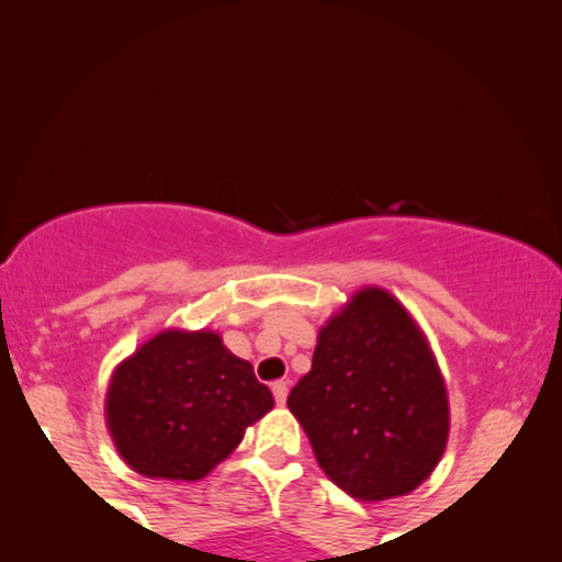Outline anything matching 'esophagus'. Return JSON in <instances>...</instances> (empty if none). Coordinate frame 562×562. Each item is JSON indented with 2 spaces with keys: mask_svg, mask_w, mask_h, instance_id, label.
I'll list each match as a JSON object with an SVG mask.
<instances>
[{
  "mask_svg": "<svg viewBox=\"0 0 562 562\" xmlns=\"http://www.w3.org/2000/svg\"><path fill=\"white\" fill-rule=\"evenodd\" d=\"M273 396H276V404H286V396H289V383L286 381H273Z\"/></svg>",
  "mask_w": 562,
  "mask_h": 562,
  "instance_id": "34e87169",
  "label": "esophagus"
}]
</instances>
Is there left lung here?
<instances>
[{
  "instance_id": "8db88e82",
  "label": "left lung",
  "mask_w": 562,
  "mask_h": 562,
  "mask_svg": "<svg viewBox=\"0 0 562 562\" xmlns=\"http://www.w3.org/2000/svg\"><path fill=\"white\" fill-rule=\"evenodd\" d=\"M286 404L329 481L363 502L409 494L448 445V391L432 350L375 286L319 329L312 371Z\"/></svg>"
}]
</instances>
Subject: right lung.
Returning <instances> with one entry per match:
<instances>
[{
    "instance_id": "right-lung-1",
    "label": "right lung",
    "mask_w": 562,
    "mask_h": 562,
    "mask_svg": "<svg viewBox=\"0 0 562 562\" xmlns=\"http://www.w3.org/2000/svg\"><path fill=\"white\" fill-rule=\"evenodd\" d=\"M271 409L252 366L210 329L150 337L122 360L106 391L114 448L148 479H204Z\"/></svg>"
}]
</instances>
